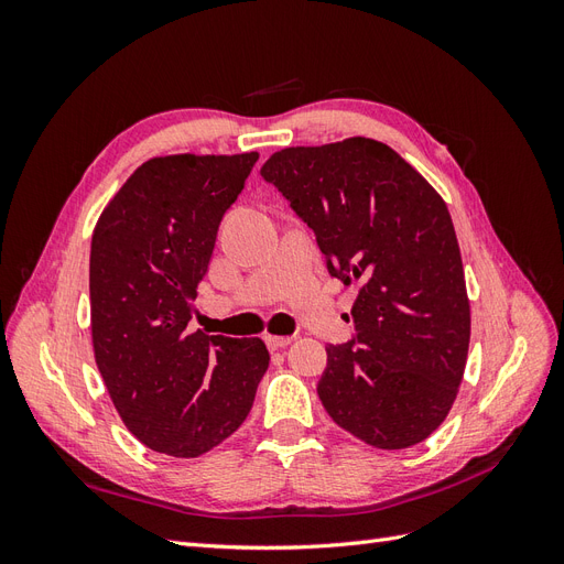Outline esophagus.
<instances>
[{
	"instance_id": "34e87169",
	"label": "esophagus",
	"mask_w": 564,
	"mask_h": 564,
	"mask_svg": "<svg viewBox=\"0 0 564 564\" xmlns=\"http://www.w3.org/2000/svg\"><path fill=\"white\" fill-rule=\"evenodd\" d=\"M292 344V336H265V346L270 348V350H280V348H284V346H289Z\"/></svg>"
}]
</instances>
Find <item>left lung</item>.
Masks as SVG:
<instances>
[{
  "instance_id": "obj_1",
  "label": "left lung",
  "mask_w": 564,
  "mask_h": 564,
  "mask_svg": "<svg viewBox=\"0 0 564 564\" xmlns=\"http://www.w3.org/2000/svg\"><path fill=\"white\" fill-rule=\"evenodd\" d=\"M261 176L315 232L329 275L360 282L355 334L327 346L324 409L371 447L419 445L449 414L470 340L447 204L395 150L362 135L284 148Z\"/></svg>"
}]
</instances>
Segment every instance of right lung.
Wrapping results in <instances>:
<instances>
[{"mask_svg": "<svg viewBox=\"0 0 564 564\" xmlns=\"http://www.w3.org/2000/svg\"><path fill=\"white\" fill-rule=\"evenodd\" d=\"M259 152L141 164L91 237V336L127 429L176 458L214 449L245 423L270 355L261 338L187 329L218 226Z\"/></svg>", "mask_w": 564, "mask_h": 564, "instance_id": "1", "label": "right lung"}]
</instances>
